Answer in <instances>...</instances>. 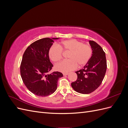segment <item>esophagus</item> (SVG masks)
<instances>
[{
    "label": "esophagus",
    "mask_w": 128,
    "mask_h": 128,
    "mask_svg": "<svg viewBox=\"0 0 128 128\" xmlns=\"http://www.w3.org/2000/svg\"><path fill=\"white\" fill-rule=\"evenodd\" d=\"M68 74H69L68 72H64V73H63L64 76H66V75H68Z\"/></svg>",
    "instance_id": "obj_1"
}]
</instances>
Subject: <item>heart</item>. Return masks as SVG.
Listing matches in <instances>:
<instances>
[{"instance_id": "heart-1", "label": "heart", "mask_w": 128, "mask_h": 128, "mask_svg": "<svg viewBox=\"0 0 128 128\" xmlns=\"http://www.w3.org/2000/svg\"><path fill=\"white\" fill-rule=\"evenodd\" d=\"M69 52L67 60L61 61L55 66L56 70L66 72L74 69L77 66L80 67L86 65L92 56V48L88 45L76 40H68L61 42L58 45H53L48 51V56L53 62L59 61L62 51Z\"/></svg>"}]
</instances>
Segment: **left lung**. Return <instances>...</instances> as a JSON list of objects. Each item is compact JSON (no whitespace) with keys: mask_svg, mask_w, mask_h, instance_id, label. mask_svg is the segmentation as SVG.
Returning a JSON list of instances; mask_svg holds the SVG:
<instances>
[{"mask_svg":"<svg viewBox=\"0 0 128 128\" xmlns=\"http://www.w3.org/2000/svg\"><path fill=\"white\" fill-rule=\"evenodd\" d=\"M92 48V56L82 69L76 72L77 79L72 83L74 90L82 94L94 92L102 84L105 75L107 61L105 53L96 42L89 41Z\"/></svg>","mask_w":128,"mask_h":128,"instance_id":"1","label":"left lung"}]
</instances>
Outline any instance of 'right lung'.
Returning <instances> with one entry per match:
<instances>
[{"mask_svg": "<svg viewBox=\"0 0 128 128\" xmlns=\"http://www.w3.org/2000/svg\"><path fill=\"white\" fill-rule=\"evenodd\" d=\"M59 38H44L30 44L23 55L20 73L23 82L27 88L38 96L51 95L57 88L58 80L63 74L51 71L53 64L50 62L48 51L54 40Z\"/></svg>", "mask_w": 128, "mask_h": 128, "instance_id": "add662e5", "label": "right lung"}]
</instances>
